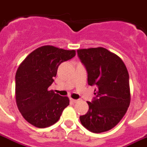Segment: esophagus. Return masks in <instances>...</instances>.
Returning <instances> with one entry per match:
<instances>
[{
	"mask_svg": "<svg viewBox=\"0 0 147 147\" xmlns=\"http://www.w3.org/2000/svg\"><path fill=\"white\" fill-rule=\"evenodd\" d=\"M70 101L72 102H74V103H76V102H78V99H73V98H70Z\"/></svg>",
	"mask_w": 147,
	"mask_h": 147,
	"instance_id": "esophagus-1",
	"label": "esophagus"
}]
</instances>
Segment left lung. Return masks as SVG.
Masks as SVG:
<instances>
[{"mask_svg":"<svg viewBox=\"0 0 147 147\" xmlns=\"http://www.w3.org/2000/svg\"><path fill=\"white\" fill-rule=\"evenodd\" d=\"M88 73V84L95 86V98L87 102V113L79 117L92 133L106 132L123 119L130 103L129 73L116 54L98 47L77 50Z\"/></svg>","mask_w":147,"mask_h":147,"instance_id":"8db88e82","label":"left lung"}]
</instances>
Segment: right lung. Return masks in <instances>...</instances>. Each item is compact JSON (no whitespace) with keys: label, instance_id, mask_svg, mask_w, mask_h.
<instances>
[{"label":"right lung","instance_id":"obj_1","mask_svg":"<svg viewBox=\"0 0 147 147\" xmlns=\"http://www.w3.org/2000/svg\"><path fill=\"white\" fill-rule=\"evenodd\" d=\"M76 55L75 50L51 45L35 49L19 65L15 76V97L24 119L38 128L58 122L69 98L49 90L59 65Z\"/></svg>","mask_w":147,"mask_h":147}]
</instances>
